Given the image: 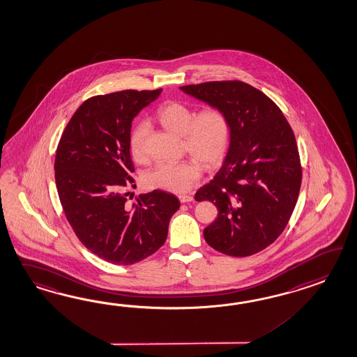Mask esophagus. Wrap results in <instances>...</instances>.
Here are the masks:
<instances>
[{
  "instance_id": "1",
  "label": "esophagus",
  "mask_w": 357,
  "mask_h": 357,
  "mask_svg": "<svg viewBox=\"0 0 357 357\" xmlns=\"http://www.w3.org/2000/svg\"><path fill=\"white\" fill-rule=\"evenodd\" d=\"M178 199H180L181 203H191V202L194 200V198L190 197V195H180V197H178Z\"/></svg>"
}]
</instances>
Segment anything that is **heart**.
I'll return each mask as SVG.
<instances>
[{
  "label": "heart",
  "instance_id": "b5f03b06",
  "mask_svg": "<svg viewBox=\"0 0 357 357\" xmlns=\"http://www.w3.org/2000/svg\"><path fill=\"white\" fill-rule=\"evenodd\" d=\"M155 118L169 132L183 136L186 151L207 168L217 166L229 149L231 125L222 109L209 107L195 116V110L180 101H167L158 108ZM150 127L139 122L130 135V149L133 159H146V140ZM200 167L195 160L159 163L146 176L153 189L169 192H186L199 180Z\"/></svg>",
  "mask_w": 357,
  "mask_h": 357
}]
</instances>
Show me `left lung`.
Instances as JSON below:
<instances>
[{
	"mask_svg": "<svg viewBox=\"0 0 357 357\" xmlns=\"http://www.w3.org/2000/svg\"><path fill=\"white\" fill-rule=\"evenodd\" d=\"M181 91L222 109L231 139L222 167L195 200H209L218 215L204 229L212 248L234 257L273 244L298 199L302 168L294 133L265 93L241 81L189 84Z\"/></svg>",
	"mask_w": 357,
	"mask_h": 357,
	"instance_id": "8db88e82",
	"label": "left lung"
}]
</instances>
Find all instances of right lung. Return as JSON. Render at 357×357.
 <instances>
[{
    "mask_svg": "<svg viewBox=\"0 0 357 357\" xmlns=\"http://www.w3.org/2000/svg\"><path fill=\"white\" fill-rule=\"evenodd\" d=\"M160 92L126 90L90 98L59 142L55 181L68 222L86 248L114 265H133L155 253L180 208L166 191L142 194L131 206L128 192H122L133 183V118Z\"/></svg>",
    "mask_w": 357,
    "mask_h": 357,
    "instance_id": "1",
    "label": "right lung"
}]
</instances>
